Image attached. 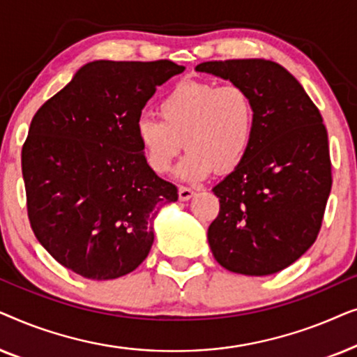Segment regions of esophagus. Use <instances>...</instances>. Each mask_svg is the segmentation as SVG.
I'll use <instances>...</instances> for the list:
<instances>
[{"instance_id":"34e87169","label":"esophagus","mask_w":357,"mask_h":357,"mask_svg":"<svg viewBox=\"0 0 357 357\" xmlns=\"http://www.w3.org/2000/svg\"><path fill=\"white\" fill-rule=\"evenodd\" d=\"M193 197H195V192L192 188H188V187H180L178 188L180 202H188V199L193 198Z\"/></svg>"}]
</instances>
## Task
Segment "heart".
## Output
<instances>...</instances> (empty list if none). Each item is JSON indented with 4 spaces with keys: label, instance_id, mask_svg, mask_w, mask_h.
I'll list each match as a JSON object with an SVG mask.
<instances>
[{
    "label": "heart",
    "instance_id": "b5f03b06",
    "mask_svg": "<svg viewBox=\"0 0 357 357\" xmlns=\"http://www.w3.org/2000/svg\"><path fill=\"white\" fill-rule=\"evenodd\" d=\"M160 120L143 116L135 135L146 162L155 174L172 170L183 144L188 149L178 167L183 180H202L216 169L227 174L245 159L255 135V104L241 86L187 79L158 105Z\"/></svg>",
    "mask_w": 357,
    "mask_h": 357
}]
</instances>
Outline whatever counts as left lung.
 <instances>
[{
    "label": "left lung",
    "instance_id": "1",
    "mask_svg": "<svg viewBox=\"0 0 357 357\" xmlns=\"http://www.w3.org/2000/svg\"><path fill=\"white\" fill-rule=\"evenodd\" d=\"M241 86L255 104L245 159L213 192L208 242L219 265L247 276L284 270L319 236L331 190L328 135L301 82L275 61H204L195 68Z\"/></svg>",
    "mask_w": 357,
    "mask_h": 357
}]
</instances>
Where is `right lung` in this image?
Segmentation results:
<instances>
[{"label": "right lung", "instance_id": "1", "mask_svg": "<svg viewBox=\"0 0 357 357\" xmlns=\"http://www.w3.org/2000/svg\"><path fill=\"white\" fill-rule=\"evenodd\" d=\"M174 61H91L33 115L22 146L32 231L43 248L87 280L136 270L153 247L154 218L177 202L155 175L135 125Z\"/></svg>", "mask_w": 357, "mask_h": 357}]
</instances>
